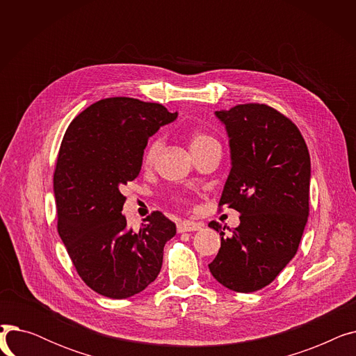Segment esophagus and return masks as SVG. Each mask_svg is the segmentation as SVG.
Wrapping results in <instances>:
<instances>
[{
    "label": "esophagus",
    "instance_id": "1",
    "mask_svg": "<svg viewBox=\"0 0 356 356\" xmlns=\"http://www.w3.org/2000/svg\"><path fill=\"white\" fill-rule=\"evenodd\" d=\"M203 228L202 222H195V220H183L177 225V231L181 232H195Z\"/></svg>",
    "mask_w": 356,
    "mask_h": 356
}]
</instances>
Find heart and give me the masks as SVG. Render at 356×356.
Instances as JSON below:
<instances>
[{"mask_svg": "<svg viewBox=\"0 0 356 356\" xmlns=\"http://www.w3.org/2000/svg\"><path fill=\"white\" fill-rule=\"evenodd\" d=\"M213 144H218L213 137L204 134V133H199V131L193 133L189 138V147H191L192 154L200 152V149L208 148ZM161 148H163V140L160 137H156L154 140L149 141L147 148H145V152H144V157H143L144 164L148 165V167H152L157 161V159L161 153Z\"/></svg>", "mask_w": 356, "mask_h": 356, "instance_id": "obj_1", "label": "heart"}]
</instances>
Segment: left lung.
<instances>
[{"label":"left lung","mask_w":356,"mask_h":356,"mask_svg":"<svg viewBox=\"0 0 356 356\" xmlns=\"http://www.w3.org/2000/svg\"><path fill=\"white\" fill-rule=\"evenodd\" d=\"M229 138L231 172L219 204L241 213L209 270L238 293L268 286L296 255L309 216L310 156L298 128L263 104L215 111ZM225 229V228H223Z\"/></svg>","instance_id":"8db88e82"}]
</instances>
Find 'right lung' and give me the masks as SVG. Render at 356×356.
Here are the masks:
<instances>
[{
	"instance_id": "right-lung-1",
	"label": "right lung",
	"mask_w": 356,
	"mask_h": 356,
	"mask_svg": "<svg viewBox=\"0 0 356 356\" xmlns=\"http://www.w3.org/2000/svg\"><path fill=\"white\" fill-rule=\"evenodd\" d=\"M176 118L161 104L106 98L81 112L63 137L53 177L58 231L78 274L101 296L138 294L161 270L176 225L157 211L129 228L121 188L138 176L148 138Z\"/></svg>"
}]
</instances>
